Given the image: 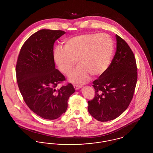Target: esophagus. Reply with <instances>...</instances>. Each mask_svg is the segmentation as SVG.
<instances>
[{"label":"esophagus","instance_id":"esophagus-1","mask_svg":"<svg viewBox=\"0 0 153 153\" xmlns=\"http://www.w3.org/2000/svg\"><path fill=\"white\" fill-rule=\"evenodd\" d=\"M73 87H74V89H75L76 90H77V89H80V88H81L80 85H76V84H74V85H73Z\"/></svg>","mask_w":153,"mask_h":153}]
</instances>
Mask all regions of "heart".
<instances>
[{
    "label": "heart",
    "mask_w": 153,
    "mask_h": 153,
    "mask_svg": "<svg viewBox=\"0 0 153 153\" xmlns=\"http://www.w3.org/2000/svg\"><path fill=\"white\" fill-rule=\"evenodd\" d=\"M64 48L58 47L54 51V61L62 73L69 75L78 62V66L70 76V80L84 84L89 74L99 76L108 68L114 46L108 34L99 33L73 36L67 39Z\"/></svg>",
    "instance_id": "heart-1"
}]
</instances>
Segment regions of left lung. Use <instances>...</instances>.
<instances>
[{
	"label": "left lung",
	"mask_w": 153,
	"mask_h": 153,
	"mask_svg": "<svg viewBox=\"0 0 153 153\" xmlns=\"http://www.w3.org/2000/svg\"><path fill=\"white\" fill-rule=\"evenodd\" d=\"M116 39L115 54L108 69L93 81L95 97L88 102V112L100 122L114 120L128 108L138 79L134 53L117 34Z\"/></svg>",
	"instance_id": "left-lung-1"
}]
</instances>
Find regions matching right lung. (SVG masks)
Instances as JSON below:
<instances>
[{
  "label": "right lung",
  "mask_w": 153,
  "mask_h": 153,
  "mask_svg": "<svg viewBox=\"0 0 153 153\" xmlns=\"http://www.w3.org/2000/svg\"><path fill=\"white\" fill-rule=\"evenodd\" d=\"M65 32L42 29L25 41L16 65L18 85L30 109L45 119L61 117L68 108V100L75 89L71 83L56 89L65 81L55 68L53 46Z\"/></svg>",
  "instance_id": "right-lung-1"
}]
</instances>
